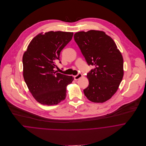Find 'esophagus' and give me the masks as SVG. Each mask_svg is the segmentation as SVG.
<instances>
[{"instance_id": "obj_1", "label": "esophagus", "mask_w": 146, "mask_h": 146, "mask_svg": "<svg viewBox=\"0 0 146 146\" xmlns=\"http://www.w3.org/2000/svg\"><path fill=\"white\" fill-rule=\"evenodd\" d=\"M82 76H83V75H82V74H78L77 75H76V76H74V80H79V79H80Z\"/></svg>"}]
</instances>
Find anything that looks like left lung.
<instances>
[{"label":"left lung","mask_w":146,"mask_h":146,"mask_svg":"<svg viewBox=\"0 0 146 146\" xmlns=\"http://www.w3.org/2000/svg\"><path fill=\"white\" fill-rule=\"evenodd\" d=\"M74 39L86 62L95 67L88 73L86 98L94 103H104L116 92L124 76L123 56L113 40L102 31H80Z\"/></svg>","instance_id":"1"}]
</instances>
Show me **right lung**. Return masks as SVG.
<instances>
[{"instance_id":"right-lung-1","label":"right lung","mask_w":146,"mask_h":146,"mask_svg":"<svg viewBox=\"0 0 146 146\" xmlns=\"http://www.w3.org/2000/svg\"><path fill=\"white\" fill-rule=\"evenodd\" d=\"M73 33L49 31L35 36L22 57L23 76L29 91L39 103L56 105L66 97L67 86L74 78L54 68L61 51L71 41ZM61 63V62H60Z\"/></svg>"}]
</instances>
